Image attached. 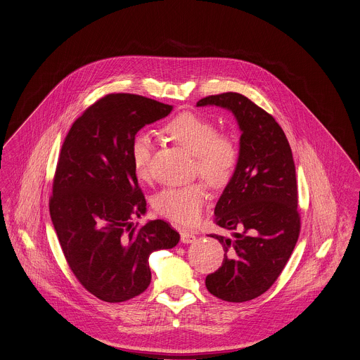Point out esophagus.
<instances>
[{"label": "esophagus", "mask_w": 360, "mask_h": 360, "mask_svg": "<svg viewBox=\"0 0 360 360\" xmlns=\"http://www.w3.org/2000/svg\"><path fill=\"white\" fill-rule=\"evenodd\" d=\"M196 239L195 233L193 232H189V231H181V241L188 244V243H193Z\"/></svg>", "instance_id": "1"}]
</instances>
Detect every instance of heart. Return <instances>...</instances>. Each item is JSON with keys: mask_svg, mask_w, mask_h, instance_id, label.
Here are the masks:
<instances>
[{"mask_svg": "<svg viewBox=\"0 0 360 360\" xmlns=\"http://www.w3.org/2000/svg\"><path fill=\"white\" fill-rule=\"evenodd\" d=\"M164 134L184 150L195 156V172L214 188L225 186L239 164V145L225 132H218L214 121L192 112H184L164 125ZM153 141L148 132H138L131 143V159L139 179L149 176ZM205 189L196 182L164 189L155 199L156 212L176 224L199 222L205 202Z\"/></svg>", "mask_w": 360, "mask_h": 360, "instance_id": "b5f03b06", "label": "heart"}]
</instances>
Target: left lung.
Segmentation results:
<instances>
[{"instance_id": "1", "label": "left lung", "mask_w": 360, "mask_h": 360, "mask_svg": "<svg viewBox=\"0 0 360 360\" xmlns=\"http://www.w3.org/2000/svg\"><path fill=\"white\" fill-rule=\"evenodd\" d=\"M207 105L231 110L241 136L238 168L214 211L215 224L233 236L211 235L225 254L205 287L224 301L244 302L276 281L300 236L295 165L281 127L248 98L225 92L198 102Z\"/></svg>"}]
</instances>
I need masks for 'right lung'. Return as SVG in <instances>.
Listing matches in <instances>:
<instances>
[{"mask_svg":"<svg viewBox=\"0 0 360 360\" xmlns=\"http://www.w3.org/2000/svg\"><path fill=\"white\" fill-rule=\"evenodd\" d=\"M172 110L150 98L109 94L69 129L56 165L49 212L75 276L96 298L122 302L152 280L149 257L172 248L179 233L165 221L138 228L146 212L131 159V143L146 124Z\"/></svg>","mask_w":360,"mask_h":360,"instance_id":"add662e5","label":"right lung"}]
</instances>
